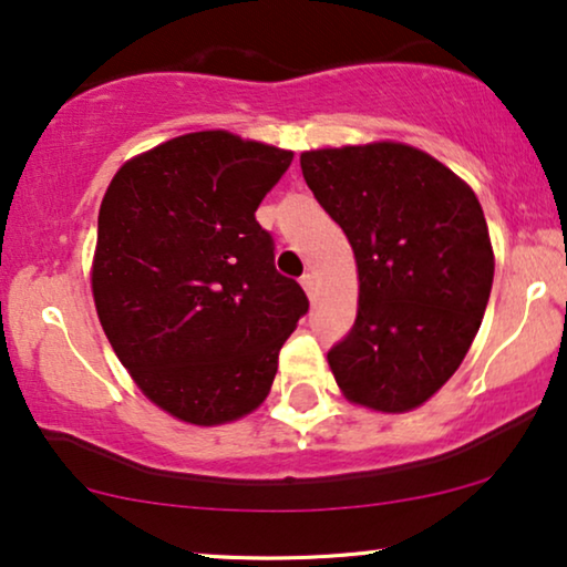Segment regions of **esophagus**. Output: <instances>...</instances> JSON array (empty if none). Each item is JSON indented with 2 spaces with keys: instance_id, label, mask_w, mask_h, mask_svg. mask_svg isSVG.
I'll return each mask as SVG.
<instances>
[{
  "instance_id": "esophagus-1",
  "label": "esophagus",
  "mask_w": 567,
  "mask_h": 567,
  "mask_svg": "<svg viewBox=\"0 0 567 567\" xmlns=\"http://www.w3.org/2000/svg\"><path fill=\"white\" fill-rule=\"evenodd\" d=\"M299 284H301V289L307 291V297L315 299V289H317V286H315V276H312V274H305V276H301Z\"/></svg>"
}]
</instances>
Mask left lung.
Segmentation results:
<instances>
[{
  "label": "left lung",
  "instance_id": "obj_1",
  "mask_svg": "<svg viewBox=\"0 0 567 567\" xmlns=\"http://www.w3.org/2000/svg\"><path fill=\"white\" fill-rule=\"evenodd\" d=\"M299 162L359 274L353 330L328 353L332 377L353 405L421 408L460 369L491 299L483 206L444 162L410 144L324 146Z\"/></svg>",
  "mask_w": 567,
  "mask_h": 567
}]
</instances>
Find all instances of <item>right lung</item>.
<instances>
[{"instance_id": "1", "label": "right lung", "mask_w": 567, "mask_h": 567, "mask_svg": "<svg viewBox=\"0 0 567 567\" xmlns=\"http://www.w3.org/2000/svg\"><path fill=\"white\" fill-rule=\"evenodd\" d=\"M291 159L229 131H193L123 162L107 185L92 299L134 384L177 421L224 425L258 410L307 312L255 221Z\"/></svg>"}]
</instances>
